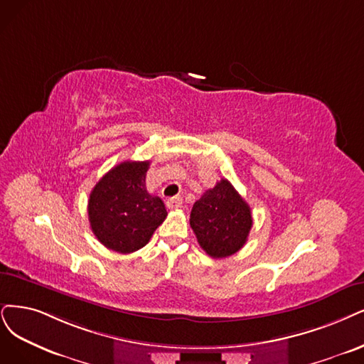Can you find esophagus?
I'll use <instances>...</instances> for the list:
<instances>
[{"mask_svg": "<svg viewBox=\"0 0 364 364\" xmlns=\"http://www.w3.org/2000/svg\"><path fill=\"white\" fill-rule=\"evenodd\" d=\"M166 205L169 210H177L183 205V198L180 196H175V198H171L166 200Z\"/></svg>", "mask_w": 364, "mask_h": 364, "instance_id": "esophagus-1", "label": "esophagus"}]
</instances>
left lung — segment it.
<instances>
[{"label": "left lung", "mask_w": 364, "mask_h": 364, "mask_svg": "<svg viewBox=\"0 0 364 364\" xmlns=\"http://www.w3.org/2000/svg\"><path fill=\"white\" fill-rule=\"evenodd\" d=\"M250 207L234 186L222 178L193 204L191 226L211 258H226L246 245L252 230Z\"/></svg>", "instance_id": "8db88e82"}]
</instances>
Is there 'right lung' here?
<instances>
[{
	"label": "right lung",
	"instance_id": "obj_1",
	"mask_svg": "<svg viewBox=\"0 0 364 364\" xmlns=\"http://www.w3.org/2000/svg\"><path fill=\"white\" fill-rule=\"evenodd\" d=\"M150 161H123L105 173L88 199L91 231L118 253L144 247L168 216L164 200L145 187Z\"/></svg>",
	"mask_w": 364,
	"mask_h": 364
}]
</instances>
